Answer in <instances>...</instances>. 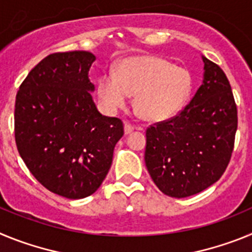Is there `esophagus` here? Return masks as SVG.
Masks as SVG:
<instances>
[{
	"instance_id": "esophagus-1",
	"label": "esophagus",
	"mask_w": 252,
	"mask_h": 252,
	"mask_svg": "<svg viewBox=\"0 0 252 252\" xmlns=\"http://www.w3.org/2000/svg\"><path fill=\"white\" fill-rule=\"evenodd\" d=\"M124 130H125V135H128V133H131L133 130H135V127H133L131 124H128V122H125Z\"/></svg>"
}]
</instances>
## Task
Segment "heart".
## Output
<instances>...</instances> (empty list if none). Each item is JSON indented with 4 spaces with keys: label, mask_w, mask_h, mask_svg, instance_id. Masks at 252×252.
Segmentation results:
<instances>
[{
    "label": "heart",
    "mask_w": 252,
    "mask_h": 252,
    "mask_svg": "<svg viewBox=\"0 0 252 252\" xmlns=\"http://www.w3.org/2000/svg\"><path fill=\"white\" fill-rule=\"evenodd\" d=\"M192 92L187 69L157 55H136L121 60L115 73L99 77L97 93L102 106L116 112L135 94V110L148 122L173 119L182 111Z\"/></svg>",
    "instance_id": "heart-1"
}]
</instances>
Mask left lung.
Returning a JSON list of instances; mask_svg holds the SVG:
<instances>
[{"label": "left lung", "instance_id": "1", "mask_svg": "<svg viewBox=\"0 0 252 252\" xmlns=\"http://www.w3.org/2000/svg\"><path fill=\"white\" fill-rule=\"evenodd\" d=\"M202 60L203 82L192 101L146 130V168L169 197H189L216 183L233 150L237 108L230 82L217 64L203 55Z\"/></svg>", "mask_w": 252, "mask_h": 252}]
</instances>
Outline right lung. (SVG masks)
Wrapping results in <instances>:
<instances>
[{"mask_svg":"<svg viewBox=\"0 0 252 252\" xmlns=\"http://www.w3.org/2000/svg\"><path fill=\"white\" fill-rule=\"evenodd\" d=\"M90 51H65L44 58L16 94L15 139L31 174L50 192L69 199L99 188L124 135L122 121L99 113Z\"/></svg>","mask_w":252,"mask_h":252,"instance_id":"right-lung-1","label":"right lung"}]
</instances>
